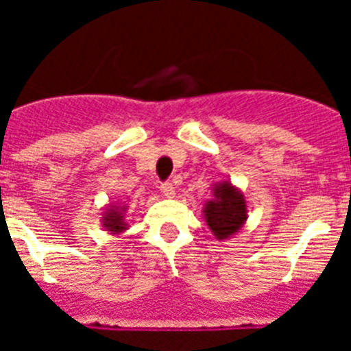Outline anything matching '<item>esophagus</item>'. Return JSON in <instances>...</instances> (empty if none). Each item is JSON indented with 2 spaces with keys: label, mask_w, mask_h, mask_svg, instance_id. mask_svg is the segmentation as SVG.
Masks as SVG:
<instances>
[{
  "label": "esophagus",
  "mask_w": 351,
  "mask_h": 351,
  "mask_svg": "<svg viewBox=\"0 0 351 351\" xmlns=\"http://www.w3.org/2000/svg\"><path fill=\"white\" fill-rule=\"evenodd\" d=\"M161 193H163V197L165 198H173L176 197V188H173L172 182H163V184L160 186Z\"/></svg>",
  "instance_id": "obj_1"
}]
</instances>
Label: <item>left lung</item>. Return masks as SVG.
<instances>
[{"label": "left lung", "instance_id": "left-lung-1", "mask_svg": "<svg viewBox=\"0 0 351 351\" xmlns=\"http://www.w3.org/2000/svg\"><path fill=\"white\" fill-rule=\"evenodd\" d=\"M204 219L216 241H226L243 230L247 219L246 197L228 179L213 186V198L204 204Z\"/></svg>", "mask_w": 351, "mask_h": 351}]
</instances>
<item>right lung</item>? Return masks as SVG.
I'll return each mask as SVG.
<instances>
[{
  "label": "right lung",
  "instance_id": "obj_1",
  "mask_svg": "<svg viewBox=\"0 0 351 351\" xmlns=\"http://www.w3.org/2000/svg\"><path fill=\"white\" fill-rule=\"evenodd\" d=\"M126 210H128V206L125 204H107L104 207V213H101V226L108 234L119 235L125 230H128V221H126Z\"/></svg>",
  "mask_w": 351,
  "mask_h": 351
}]
</instances>
